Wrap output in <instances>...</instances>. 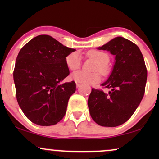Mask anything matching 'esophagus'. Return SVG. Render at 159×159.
<instances>
[{"instance_id":"34e87169","label":"esophagus","mask_w":159,"mask_h":159,"mask_svg":"<svg viewBox=\"0 0 159 159\" xmlns=\"http://www.w3.org/2000/svg\"><path fill=\"white\" fill-rule=\"evenodd\" d=\"M76 85H77V88H79L80 87V85H81V84H80V83H79V82H76Z\"/></svg>"}]
</instances>
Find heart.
<instances>
[{
    "mask_svg": "<svg viewBox=\"0 0 159 159\" xmlns=\"http://www.w3.org/2000/svg\"><path fill=\"white\" fill-rule=\"evenodd\" d=\"M88 57L92 58L98 62L95 66V70L100 71L101 72L105 74L107 71V64L109 60L107 54L102 51L97 50H90L87 53ZM81 56L78 52H72L69 53L65 58L66 65L70 70H77L81 65ZM71 79L75 82L80 83L93 84L100 82L101 76L99 73L88 74L83 71H77L71 74Z\"/></svg>",
    "mask_w": 159,
    "mask_h": 159,
    "instance_id": "heart-1",
    "label": "heart"
}]
</instances>
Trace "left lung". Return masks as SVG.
Masks as SVG:
<instances>
[{
	"label": "left lung",
	"mask_w": 159,
	"mask_h": 159,
	"mask_svg": "<svg viewBox=\"0 0 159 159\" xmlns=\"http://www.w3.org/2000/svg\"><path fill=\"white\" fill-rule=\"evenodd\" d=\"M98 50L115 56L108 80L101 84L111 88L108 93L93 88L88 104L90 116L103 127H117L126 122L140 105L145 93L147 69L138 45L116 37Z\"/></svg>",
	"instance_id": "1"
}]
</instances>
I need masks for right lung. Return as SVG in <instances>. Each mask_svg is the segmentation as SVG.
<instances>
[{
    "label": "right lung",
    "instance_id": "right-lung-1",
    "mask_svg": "<svg viewBox=\"0 0 159 159\" xmlns=\"http://www.w3.org/2000/svg\"><path fill=\"white\" fill-rule=\"evenodd\" d=\"M75 51L46 34L32 38L20 50L14 71L16 99L32 122L51 126L64 116L76 84L60 82L69 75L65 58Z\"/></svg>",
    "mask_w": 159,
    "mask_h": 159
}]
</instances>
